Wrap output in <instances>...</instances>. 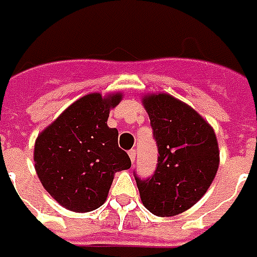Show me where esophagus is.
<instances>
[{
  "mask_svg": "<svg viewBox=\"0 0 257 257\" xmlns=\"http://www.w3.org/2000/svg\"><path fill=\"white\" fill-rule=\"evenodd\" d=\"M136 155H137V151H136V149H130V151H128V156H130V159H132L133 163L136 162Z\"/></svg>",
  "mask_w": 257,
  "mask_h": 257,
  "instance_id": "obj_1",
  "label": "esophagus"
}]
</instances>
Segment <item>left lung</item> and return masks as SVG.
Instances as JSON below:
<instances>
[{
  "mask_svg": "<svg viewBox=\"0 0 257 257\" xmlns=\"http://www.w3.org/2000/svg\"><path fill=\"white\" fill-rule=\"evenodd\" d=\"M158 145L156 170L134 173L144 206L159 217L188 210L205 195L219 169V145L212 125L190 105L169 94L144 96Z\"/></svg>",
  "mask_w": 257,
  "mask_h": 257,
  "instance_id": "8db88e82",
  "label": "left lung"
}]
</instances>
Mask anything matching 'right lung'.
I'll return each instance as SVG.
<instances>
[{"label": "right lung", "instance_id": "right-lung-1", "mask_svg": "<svg viewBox=\"0 0 257 257\" xmlns=\"http://www.w3.org/2000/svg\"><path fill=\"white\" fill-rule=\"evenodd\" d=\"M123 95L92 92L73 102L40 133L34 145L36 172L47 192L72 212L103 205L114 173L132 167L117 145L119 132L106 121Z\"/></svg>", "mask_w": 257, "mask_h": 257}]
</instances>
